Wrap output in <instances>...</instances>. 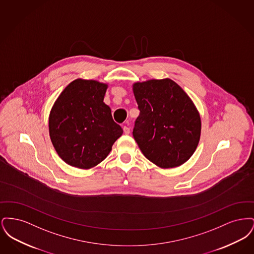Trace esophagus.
I'll return each instance as SVG.
<instances>
[{
  "mask_svg": "<svg viewBox=\"0 0 254 254\" xmlns=\"http://www.w3.org/2000/svg\"><path fill=\"white\" fill-rule=\"evenodd\" d=\"M123 129H124V133H125V134H127H127H129V132H130V129H129V127H126V126H125V127H123Z\"/></svg>",
  "mask_w": 254,
  "mask_h": 254,
  "instance_id": "34e87169",
  "label": "esophagus"
}]
</instances>
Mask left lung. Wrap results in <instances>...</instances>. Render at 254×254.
Returning <instances> with one entry per match:
<instances>
[{
	"label": "left lung",
	"instance_id": "1",
	"mask_svg": "<svg viewBox=\"0 0 254 254\" xmlns=\"http://www.w3.org/2000/svg\"><path fill=\"white\" fill-rule=\"evenodd\" d=\"M132 89L140 110L133 137L145 157L162 169L186 163L201 135L200 114L191 99L169 78L137 82Z\"/></svg>",
	"mask_w": 254,
	"mask_h": 254
}]
</instances>
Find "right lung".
<instances>
[{
  "mask_svg": "<svg viewBox=\"0 0 254 254\" xmlns=\"http://www.w3.org/2000/svg\"><path fill=\"white\" fill-rule=\"evenodd\" d=\"M107 88V84L95 80L76 79L62 91L50 110V140L61 159L71 167H95L123 134L104 103Z\"/></svg>",
  "mask_w": 254,
  "mask_h": 254,
  "instance_id": "1",
  "label": "right lung"
}]
</instances>
